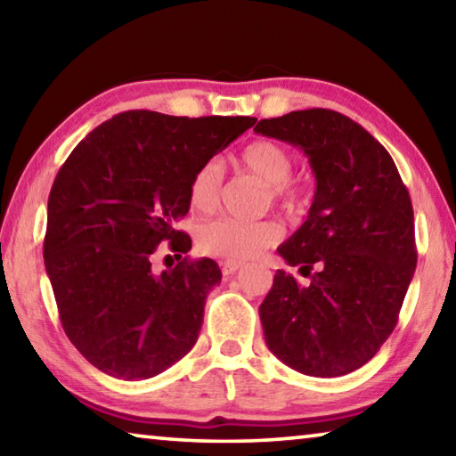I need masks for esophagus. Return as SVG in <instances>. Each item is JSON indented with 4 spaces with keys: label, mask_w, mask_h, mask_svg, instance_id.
Wrapping results in <instances>:
<instances>
[{
    "label": "esophagus",
    "mask_w": 456,
    "mask_h": 456,
    "mask_svg": "<svg viewBox=\"0 0 456 456\" xmlns=\"http://www.w3.org/2000/svg\"><path fill=\"white\" fill-rule=\"evenodd\" d=\"M243 267L241 261H233V259H227V261H221V272L225 277H231L235 272Z\"/></svg>",
    "instance_id": "obj_1"
}]
</instances>
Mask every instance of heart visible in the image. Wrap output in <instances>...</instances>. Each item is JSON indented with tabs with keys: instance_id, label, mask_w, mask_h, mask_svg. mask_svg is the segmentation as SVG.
<instances>
[{
	"instance_id": "obj_1",
	"label": "heart",
	"mask_w": 456,
	"mask_h": 456,
	"mask_svg": "<svg viewBox=\"0 0 456 456\" xmlns=\"http://www.w3.org/2000/svg\"><path fill=\"white\" fill-rule=\"evenodd\" d=\"M243 171L265 184L275 205L288 211L302 209L307 192L302 184L289 181L293 171L291 154L281 144L272 141H256L247 144L239 154ZM223 175L217 163L200 165L189 183V203L197 213H213L221 203ZM281 239V227L275 221H239L215 219L200 225L197 233L199 247L205 253L223 259H251Z\"/></svg>"
}]
</instances>
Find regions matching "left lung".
Segmentation results:
<instances>
[{"mask_svg": "<svg viewBox=\"0 0 456 456\" xmlns=\"http://www.w3.org/2000/svg\"><path fill=\"white\" fill-rule=\"evenodd\" d=\"M253 130L299 146L315 175L305 223L277 247L310 285L277 269L259 305L265 344L302 374H350L388 339L412 281L411 195L388 151L336 110H296Z\"/></svg>", "mask_w": 456, "mask_h": 456, "instance_id": "left-lung-1", "label": "left lung"}]
</instances>
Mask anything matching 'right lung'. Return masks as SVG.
Returning a JSON list of instances; mask_svg holds the SVG:
<instances>
[{"instance_id": "add662e5", "label": "right lung", "mask_w": 456, "mask_h": 456, "mask_svg": "<svg viewBox=\"0 0 456 456\" xmlns=\"http://www.w3.org/2000/svg\"><path fill=\"white\" fill-rule=\"evenodd\" d=\"M256 125L251 117L120 112L80 141L48 199L44 259L66 336L92 366L146 380L195 346L205 299L221 281L213 259L152 272L160 243L187 253L176 229L200 165Z\"/></svg>"}]
</instances>
